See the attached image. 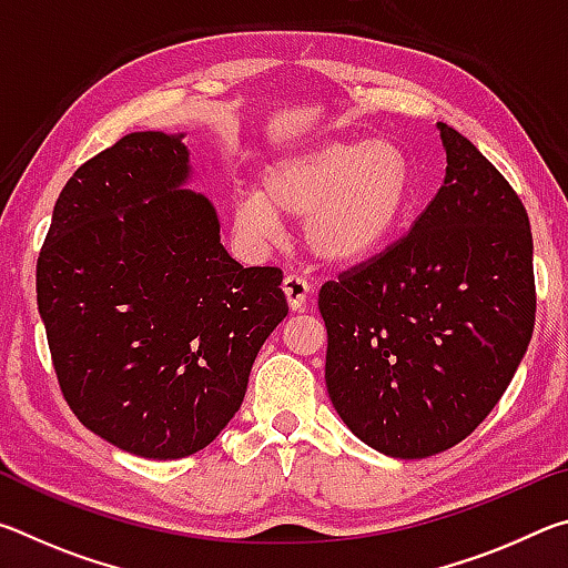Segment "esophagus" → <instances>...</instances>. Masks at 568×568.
Instances as JSON below:
<instances>
[{
  "label": "esophagus",
  "instance_id": "obj_1",
  "mask_svg": "<svg viewBox=\"0 0 568 568\" xmlns=\"http://www.w3.org/2000/svg\"><path fill=\"white\" fill-rule=\"evenodd\" d=\"M283 293L287 297V305H291L293 311H303L305 297H307V293H311V283H307L305 277L291 273L283 277Z\"/></svg>",
  "mask_w": 568,
  "mask_h": 568
}]
</instances>
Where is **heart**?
Here are the masks:
<instances>
[{
  "instance_id": "heart-1",
  "label": "heart",
  "mask_w": 568,
  "mask_h": 568,
  "mask_svg": "<svg viewBox=\"0 0 568 568\" xmlns=\"http://www.w3.org/2000/svg\"><path fill=\"white\" fill-rule=\"evenodd\" d=\"M410 200L413 168L396 142H328L267 165L257 192L235 197L233 223L247 243L271 245L277 217H305L307 250L351 265L388 243Z\"/></svg>"
}]
</instances>
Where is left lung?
Returning a JSON list of instances; mask_svg holds the SVG:
<instances>
[{
	"label": "left lung",
	"instance_id": "left-lung-1",
	"mask_svg": "<svg viewBox=\"0 0 568 568\" xmlns=\"http://www.w3.org/2000/svg\"><path fill=\"white\" fill-rule=\"evenodd\" d=\"M438 130L448 168L436 197L406 235L318 293L333 406L393 458L436 456L474 434L536 321L524 203L474 142Z\"/></svg>",
	"mask_w": 568,
	"mask_h": 568
}]
</instances>
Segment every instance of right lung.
<instances>
[{"label":"right lung","instance_id":"add662e5","mask_svg":"<svg viewBox=\"0 0 568 568\" xmlns=\"http://www.w3.org/2000/svg\"><path fill=\"white\" fill-rule=\"evenodd\" d=\"M187 178L182 134H124L67 180L37 261L64 400L92 434L158 460L213 444L287 315L281 267L233 261Z\"/></svg>","mask_w":568,"mask_h":568}]
</instances>
